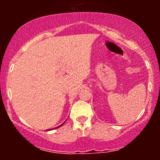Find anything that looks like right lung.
<instances>
[{
    "instance_id": "right-lung-1",
    "label": "right lung",
    "mask_w": 160,
    "mask_h": 160,
    "mask_svg": "<svg viewBox=\"0 0 160 160\" xmlns=\"http://www.w3.org/2000/svg\"><path fill=\"white\" fill-rule=\"evenodd\" d=\"M62 125H63V124H62V125H61V126H58V127H60V126H62ZM58 127H56V128H58Z\"/></svg>"
}]
</instances>
